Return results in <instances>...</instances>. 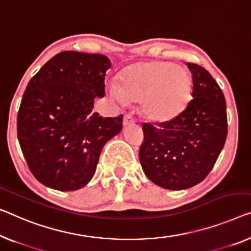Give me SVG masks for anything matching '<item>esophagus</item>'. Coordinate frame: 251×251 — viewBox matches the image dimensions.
Wrapping results in <instances>:
<instances>
[{"instance_id": "obj_1", "label": "esophagus", "mask_w": 251, "mask_h": 251, "mask_svg": "<svg viewBox=\"0 0 251 251\" xmlns=\"http://www.w3.org/2000/svg\"><path fill=\"white\" fill-rule=\"evenodd\" d=\"M134 123H135V119H134L132 116L128 115V114H126L124 116V119H123V124H124V126L132 125V124H134Z\"/></svg>"}]
</instances>
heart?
Here are the masks:
<instances>
[{"label":"heart","instance_id":"obj_1","mask_svg":"<svg viewBox=\"0 0 251 251\" xmlns=\"http://www.w3.org/2000/svg\"><path fill=\"white\" fill-rule=\"evenodd\" d=\"M110 92L121 101H140L145 117L166 123L185 109L192 95V78L182 66L149 62L124 71Z\"/></svg>","mask_w":251,"mask_h":251}]
</instances>
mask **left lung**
Returning a JSON list of instances; mask_svg holds the SVG:
<instances>
[{
  "label": "left lung",
  "instance_id": "8db88e82",
  "mask_svg": "<svg viewBox=\"0 0 251 251\" xmlns=\"http://www.w3.org/2000/svg\"><path fill=\"white\" fill-rule=\"evenodd\" d=\"M193 99L178 116L156 126L143 124L140 161L147 177L162 188H189L209 174L227 134L226 98L204 67L187 63Z\"/></svg>",
  "mask_w": 251,
  "mask_h": 251
}]
</instances>
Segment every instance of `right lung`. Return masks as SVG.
<instances>
[{"label": "right lung", "mask_w": 251, "mask_h": 251, "mask_svg": "<svg viewBox=\"0 0 251 251\" xmlns=\"http://www.w3.org/2000/svg\"><path fill=\"white\" fill-rule=\"evenodd\" d=\"M107 56L62 51L31 77L17 118L18 140L31 174L61 192L91 180L103 145L122 130L123 115L93 113L104 96Z\"/></svg>", "instance_id": "right-lung-1"}]
</instances>
